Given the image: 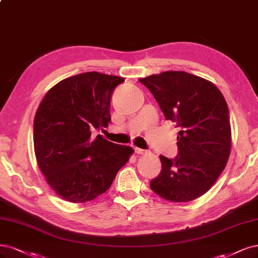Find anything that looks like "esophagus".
Returning a JSON list of instances; mask_svg holds the SVG:
<instances>
[{
  "mask_svg": "<svg viewBox=\"0 0 258 258\" xmlns=\"http://www.w3.org/2000/svg\"><path fill=\"white\" fill-rule=\"evenodd\" d=\"M135 152H136V154H138V155H143V154L146 153V150L142 149V148H139V147H136V148H135Z\"/></svg>",
  "mask_w": 258,
  "mask_h": 258,
  "instance_id": "obj_1",
  "label": "esophagus"
}]
</instances>
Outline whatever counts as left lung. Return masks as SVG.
Returning a JSON list of instances; mask_svg holds the SVG:
<instances>
[{"mask_svg": "<svg viewBox=\"0 0 258 258\" xmlns=\"http://www.w3.org/2000/svg\"><path fill=\"white\" fill-rule=\"evenodd\" d=\"M166 120L178 128L175 159L160 156L162 171L150 181L164 200L185 203L205 194L219 178L232 148L228 106L219 88L184 72L142 78Z\"/></svg>", "mask_w": 258, "mask_h": 258, "instance_id": "1", "label": "left lung"}]
</instances>
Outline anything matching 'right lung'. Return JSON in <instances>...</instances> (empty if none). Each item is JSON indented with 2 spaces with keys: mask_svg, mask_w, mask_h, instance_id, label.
Segmentation results:
<instances>
[{
  "mask_svg": "<svg viewBox=\"0 0 258 258\" xmlns=\"http://www.w3.org/2000/svg\"><path fill=\"white\" fill-rule=\"evenodd\" d=\"M125 81L96 72L61 80L43 97L34 118V150L53 191L70 203L108 190L133 148L93 136L111 121L114 88Z\"/></svg>",
  "mask_w": 258,
  "mask_h": 258,
  "instance_id": "obj_1",
  "label": "right lung"
}]
</instances>
